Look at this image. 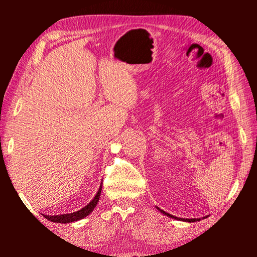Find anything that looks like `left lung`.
Wrapping results in <instances>:
<instances>
[{"instance_id": "left-lung-1", "label": "left lung", "mask_w": 257, "mask_h": 257, "mask_svg": "<svg viewBox=\"0 0 257 257\" xmlns=\"http://www.w3.org/2000/svg\"><path fill=\"white\" fill-rule=\"evenodd\" d=\"M158 210H160V211H161V213H163V214H165V215L169 216V217H172V219L180 220V221H186V222H194V221H198V220H199V219H180V217H177V216H175V215H171V214H169V213L164 212L163 210H161V208H159V207H158Z\"/></svg>"}]
</instances>
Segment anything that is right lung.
Instances as JSON below:
<instances>
[{"instance_id": "obj_1", "label": "right lung", "mask_w": 257, "mask_h": 257, "mask_svg": "<svg viewBox=\"0 0 257 257\" xmlns=\"http://www.w3.org/2000/svg\"><path fill=\"white\" fill-rule=\"evenodd\" d=\"M101 190L102 186L99 187L97 194L95 195V197L90 201L85 207H82L81 210L73 212V213H68V214H61V215H44L47 220L52 221V222L55 223H69V222H75V221L81 220L82 217H86L89 213H92L95 206L97 205V202L101 196Z\"/></svg>"}]
</instances>
